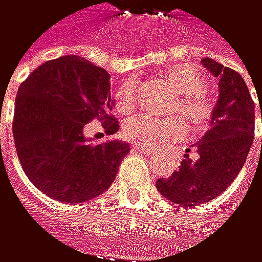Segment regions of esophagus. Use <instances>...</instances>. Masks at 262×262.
<instances>
[{"mask_svg": "<svg viewBox=\"0 0 262 262\" xmlns=\"http://www.w3.org/2000/svg\"><path fill=\"white\" fill-rule=\"evenodd\" d=\"M133 148H134L136 151H142V153H147V151H148V148L142 147V145H133Z\"/></svg>", "mask_w": 262, "mask_h": 262, "instance_id": "1", "label": "esophagus"}]
</instances>
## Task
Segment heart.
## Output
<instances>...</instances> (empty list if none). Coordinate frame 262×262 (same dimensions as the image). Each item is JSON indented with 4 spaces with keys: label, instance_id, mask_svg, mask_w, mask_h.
<instances>
[{
    "label": "heart",
    "instance_id": "b5f03b06",
    "mask_svg": "<svg viewBox=\"0 0 262 262\" xmlns=\"http://www.w3.org/2000/svg\"><path fill=\"white\" fill-rule=\"evenodd\" d=\"M162 81L172 87L177 95L168 106V114L178 115L186 122L192 136L203 134L211 125L214 103L203 92V75L187 63L167 67ZM115 109L120 115H131L136 109V87L133 82H123L114 97ZM184 126L180 119H155L150 115H136L125 125V136L133 143L142 147H165L184 139Z\"/></svg>",
    "mask_w": 262,
    "mask_h": 262
}]
</instances>
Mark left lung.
I'll return each instance as SVG.
<instances>
[{
    "label": "left lung",
    "mask_w": 262,
    "mask_h": 262,
    "mask_svg": "<svg viewBox=\"0 0 262 262\" xmlns=\"http://www.w3.org/2000/svg\"><path fill=\"white\" fill-rule=\"evenodd\" d=\"M202 63L217 78L219 100L211 126L199 142L200 158L193 162L187 150L180 170L156 183L161 195L180 206L205 205L227 190L253 143L255 103L244 78L214 59L205 57Z\"/></svg>",
    "instance_id": "1"
}]
</instances>
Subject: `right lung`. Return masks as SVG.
Instances as JSON below:
<instances>
[{
	"mask_svg": "<svg viewBox=\"0 0 262 262\" xmlns=\"http://www.w3.org/2000/svg\"><path fill=\"white\" fill-rule=\"evenodd\" d=\"M109 73L79 56H62L35 69L20 85L12 133L31 183L63 203H82L115 180L129 145L94 143L85 125L98 119L107 136L119 131L111 115Z\"/></svg>",
	"mask_w": 262,
	"mask_h": 262,
	"instance_id": "right-lung-1",
	"label": "right lung"
}]
</instances>
